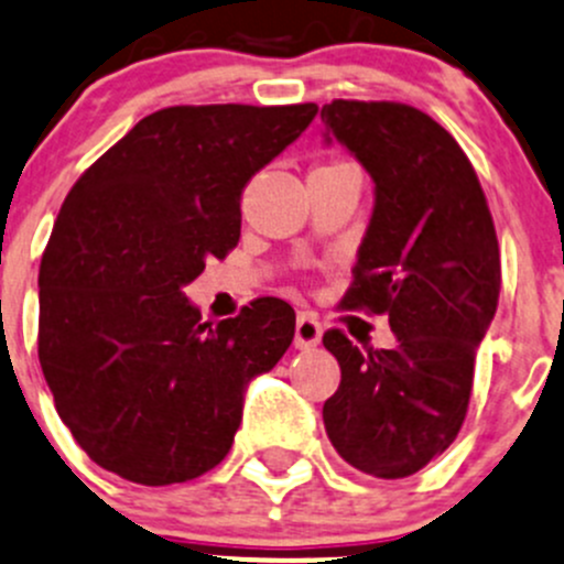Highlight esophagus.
<instances>
[{
	"label": "esophagus",
	"instance_id": "esophagus-1",
	"mask_svg": "<svg viewBox=\"0 0 564 564\" xmlns=\"http://www.w3.org/2000/svg\"><path fill=\"white\" fill-rule=\"evenodd\" d=\"M324 327L313 313H300L297 327H294V346L297 348H316L322 343Z\"/></svg>",
	"mask_w": 564,
	"mask_h": 564
}]
</instances>
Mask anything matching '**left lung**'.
Instances as JSON below:
<instances>
[{"label":"left lung","mask_w":564,"mask_h":564,"mask_svg":"<svg viewBox=\"0 0 564 564\" xmlns=\"http://www.w3.org/2000/svg\"><path fill=\"white\" fill-rule=\"evenodd\" d=\"M322 121L376 183V207L340 307L387 313L394 348L324 332L340 387L324 402L337 454L376 478H405L459 435L500 300V246L470 159L426 112L332 99Z\"/></svg>","instance_id":"left-lung-1"}]
</instances>
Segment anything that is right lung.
Listing matches in <instances>:
<instances>
[{"instance_id": "right-lung-1", "label": "right lung", "mask_w": 564, "mask_h": 564, "mask_svg": "<svg viewBox=\"0 0 564 564\" xmlns=\"http://www.w3.org/2000/svg\"><path fill=\"white\" fill-rule=\"evenodd\" d=\"M302 105L151 112L69 188L40 262L37 354L78 446L142 486L229 454L242 391L294 340V307L259 297L213 327L183 286L240 240V197L316 118Z\"/></svg>"}]
</instances>
